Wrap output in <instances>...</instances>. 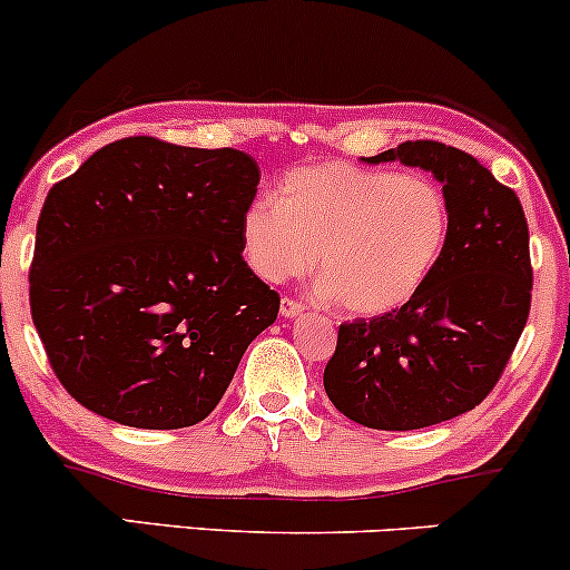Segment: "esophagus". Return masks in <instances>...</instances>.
Listing matches in <instances>:
<instances>
[{
    "mask_svg": "<svg viewBox=\"0 0 570 570\" xmlns=\"http://www.w3.org/2000/svg\"><path fill=\"white\" fill-rule=\"evenodd\" d=\"M299 313H303V305L294 303V299H289V297L281 299V316L294 318V316H299Z\"/></svg>",
    "mask_w": 570,
    "mask_h": 570,
    "instance_id": "esophagus-1",
    "label": "esophagus"
}]
</instances>
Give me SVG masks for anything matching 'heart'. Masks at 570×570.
Masks as SVG:
<instances>
[{"mask_svg":"<svg viewBox=\"0 0 570 570\" xmlns=\"http://www.w3.org/2000/svg\"><path fill=\"white\" fill-rule=\"evenodd\" d=\"M448 240L450 206L434 181L340 160L292 168L278 203L254 200L240 217L244 257L259 278L284 284L316 263L318 297L353 316L407 305Z\"/></svg>","mask_w":570,"mask_h":570,"instance_id":"obj_1","label":"heart"}]
</instances>
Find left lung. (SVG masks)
Wrapping results in <instances>:
<instances>
[{
	"mask_svg": "<svg viewBox=\"0 0 570 570\" xmlns=\"http://www.w3.org/2000/svg\"><path fill=\"white\" fill-rule=\"evenodd\" d=\"M389 160L434 174L450 240L407 305L340 324L324 391L362 426L412 431L463 415L493 391L525 330L533 271L520 198L480 160L440 141L367 158Z\"/></svg>",
	"mask_w": 570,
	"mask_h": 570,
	"instance_id": "left-lung-1",
	"label": "left lung"
}]
</instances>
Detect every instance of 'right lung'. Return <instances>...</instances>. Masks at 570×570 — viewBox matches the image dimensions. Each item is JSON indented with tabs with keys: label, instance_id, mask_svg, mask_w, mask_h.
I'll list each match as a JSON object with an SVG mask.
<instances>
[{
	"label": "right lung",
	"instance_id": "obj_1",
	"mask_svg": "<svg viewBox=\"0 0 570 570\" xmlns=\"http://www.w3.org/2000/svg\"><path fill=\"white\" fill-rule=\"evenodd\" d=\"M259 168L240 149L130 136L53 185L37 222L31 318L82 407L134 429H185L225 396L278 316L240 217Z\"/></svg>",
	"mask_w": 570,
	"mask_h": 570
}]
</instances>
